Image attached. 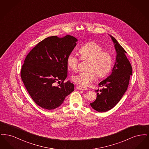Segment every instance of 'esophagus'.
Segmentation results:
<instances>
[{"label":"esophagus","instance_id":"1","mask_svg":"<svg viewBox=\"0 0 149 149\" xmlns=\"http://www.w3.org/2000/svg\"><path fill=\"white\" fill-rule=\"evenodd\" d=\"M77 89L78 90H82V91H86L88 89L87 88L81 85H79L78 86H77Z\"/></svg>","mask_w":149,"mask_h":149}]
</instances>
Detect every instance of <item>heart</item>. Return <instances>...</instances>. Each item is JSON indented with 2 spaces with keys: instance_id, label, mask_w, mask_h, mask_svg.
<instances>
[{
  "instance_id": "obj_1",
  "label": "heart",
  "mask_w": 149,
  "mask_h": 149,
  "mask_svg": "<svg viewBox=\"0 0 149 149\" xmlns=\"http://www.w3.org/2000/svg\"><path fill=\"white\" fill-rule=\"evenodd\" d=\"M79 54L82 60H89L87 71L79 72L72 77L73 80L80 85L89 86L95 80L97 76L105 77L112 69L113 57L111 53L104 51L99 44L94 42L86 43L79 49ZM80 59L71 52L66 58L68 66L71 70L78 68Z\"/></svg>"
}]
</instances>
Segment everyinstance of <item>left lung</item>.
Listing matches in <instances>:
<instances>
[{
    "mask_svg": "<svg viewBox=\"0 0 149 149\" xmlns=\"http://www.w3.org/2000/svg\"><path fill=\"white\" fill-rule=\"evenodd\" d=\"M110 36L117 52L116 62L111 74L98 84L102 88L95 90L97 98L91 103L93 108L99 112L111 109L119 102L127 89L132 74L131 65L126 56V51L113 36Z\"/></svg>",
    "mask_w": 149,
    "mask_h": 149,
    "instance_id": "8db88e82",
    "label": "left lung"
}]
</instances>
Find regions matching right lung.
Masks as SVG:
<instances>
[{
  "instance_id": "obj_1",
  "label": "right lung",
  "mask_w": 149,
  "mask_h": 149,
  "mask_svg": "<svg viewBox=\"0 0 149 149\" xmlns=\"http://www.w3.org/2000/svg\"><path fill=\"white\" fill-rule=\"evenodd\" d=\"M77 41L72 36H51L38 43L27 55L21 77L29 94L39 106L48 110L55 109L74 91L72 83L64 81L68 75L66 58ZM56 82L59 84L57 86Z\"/></svg>"
}]
</instances>
